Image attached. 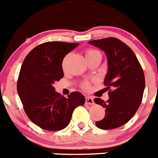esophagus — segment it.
Listing matches in <instances>:
<instances>
[{"mask_svg":"<svg viewBox=\"0 0 158 158\" xmlns=\"http://www.w3.org/2000/svg\"><path fill=\"white\" fill-rule=\"evenodd\" d=\"M85 102L87 104H94V99L89 96H86Z\"/></svg>","mask_w":158,"mask_h":158,"instance_id":"1","label":"esophagus"}]
</instances>
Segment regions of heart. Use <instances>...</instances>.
I'll use <instances>...</instances> for the list:
<instances>
[{
	"mask_svg": "<svg viewBox=\"0 0 158 158\" xmlns=\"http://www.w3.org/2000/svg\"><path fill=\"white\" fill-rule=\"evenodd\" d=\"M95 54H100V53L98 51V50H87L86 51V58L89 56H92V55H95ZM83 87L85 88V89H87L89 87V83H84L83 84Z\"/></svg>",
	"mask_w": 158,
	"mask_h": 158,
	"instance_id": "1",
	"label": "heart"
}]
</instances>
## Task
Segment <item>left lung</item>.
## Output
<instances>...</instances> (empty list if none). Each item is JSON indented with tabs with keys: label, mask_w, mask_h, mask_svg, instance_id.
Returning <instances> with one entry per match:
<instances>
[{
	"label": "left lung",
	"mask_w": 158,
	"mask_h": 158,
	"mask_svg": "<svg viewBox=\"0 0 158 158\" xmlns=\"http://www.w3.org/2000/svg\"><path fill=\"white\" fill-rule=\"evenodd\" d=\"M90 45L105 53L108 72L104 84L109 89V99L104 102L100 98L94 101L105 108V116L95 125L102 129H112L124 125L140 107L145 87L144 71L137 58L126 44L115 38L88 42Z\"/></svg>",
	"instance_id": "1"
}]
</instances>
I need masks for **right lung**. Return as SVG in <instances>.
I'll list each match as a JSON object with an SVG mask.
<instances>
[{
  "instance_id": "obj_1",
  "label": "right lung",
  "mask_w": 158,
  "mask_h": 158,
  "mask_svg": "<svg viewBox=\"0 0 158 158\" xmlns=\"http://www.w3.org/2000/svg\"><path fill=\"white\" fill-rule=\"evenodd\" d=\"M79 45L45 42L33 49L22 65L17 86L18 95L28 117L45 130L66 128L75 108L85 103L80 92H71L66 98L53 86L63 77L64 57Z\"/></svg>"
}]
</instances>
